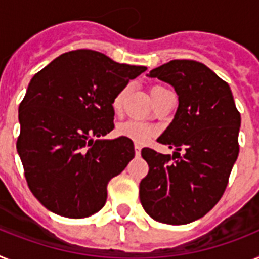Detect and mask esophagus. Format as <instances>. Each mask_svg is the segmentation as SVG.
I'll use <instances>...</instances> for the list:
<instances>
[{
  "label": "esophagus",
  "instance_id": "1",
  "mask_svg": "<svg viewBox=\"0 0 259 259\" xmlns=\"http://www.w3.org/2000/svg\"><path fill=\"white\" fill-rule=\"evenodd\" d=\"M140 152H142V147L139 144H135V153H136V156H140Z\"/></svg>",
  "mask_w": 259,
  "mask_h": 259
}]
</instances>
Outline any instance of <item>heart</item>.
<instances>
[{"instance_id": "obj_1", "label": "heart", "mask_w": 259, "mask_h": 259, "mask_svg": "<svg viewBox=\"0 0 259 259\" xmlns=\"http://www.w3.org/2000/svg\"><path fill=\"white\" fill-rule=\"evenodd\" d=\"M165 93H168V90L165 87L161 86H153L151 89V96H152L155 104L157 103V100L161 98ZM127 95V89H123L121 91L115 95L114 100H112V108L115 111H119L123 106V102H124V98ZM116 134L121 138H125L128 140H132L134 143H138V144H145L148 143L149 140L156 136V130L152 125L143 124V123H139V121L134 120H127L123 121V123H119L116 125Z\"/></svg>"}]
</instances>
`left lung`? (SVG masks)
Here are the masks:
<instances>
[{
    "mask_svg": "<svg viewBox=\"0 0 259 259\" xmlns=\"http://www.w3.org/2000/svg\"><path fill=\"white\" fill-rule=\"evenodd\" d=\"M149 76L172 84L179 95L175 119L157 139L177 152L142 149L149 170L140 201L156 221L185 225L204 217L225 192L240 152L241 115L229 84L200 62L173 59Z\"/></svg>",
    "mask_w": 259,
    "mask_h": 259,
    "instance_id": "obj_1",
    "label": "left lung"
}]
</instances>
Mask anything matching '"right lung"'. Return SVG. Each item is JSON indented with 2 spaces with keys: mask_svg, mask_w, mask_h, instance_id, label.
Here are the masks:
<instances>
[{
  "mask_svg": "<svg viewBox=\"0 0 259 259\" xmlns=\"http://www.w3.org/2000/svg\"><path fill=\"white\" fill-rule=\"evenodd\" d=\"M147 67L99 51H68L30 80L19 104L17 151L31 193L55 214L83 219L103 208L107 185L134 159L132 140H100L114 130L112 100Z\"/></svg>",
  "mask_w": 259,
  "mask_h": 259,
  "instance_id": "1",
  "label": "right lung"
}]
</instances>
